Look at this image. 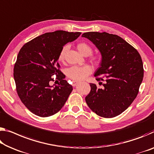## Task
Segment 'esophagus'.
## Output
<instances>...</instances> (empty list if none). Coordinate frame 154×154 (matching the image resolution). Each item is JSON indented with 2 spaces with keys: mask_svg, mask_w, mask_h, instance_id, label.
Here are the masks:
<instances>
[{
  "mask_svg": "<svg viewBox=\"0 0 154 154\" xmlns=\"http://www.w3.org/2000/svg\"><path fill=\"white\" fill-rule=\"evenodd\" d=\"M78 84H79V82H78L73 81V82H72V86L75 87V86H76Z\"/></svg>",
  "mask_w": 154,
  "mask_h": 154,
  "instance_id": "34e87169",
  "label": "esophagus"
}]
</instances>
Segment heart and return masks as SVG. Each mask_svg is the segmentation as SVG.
<instances>
[{
	"label": "heart",
	"mask_w": 154,
	"mask_h": 154,
	"mask_svg": "<svg viewBox=\"0 0 154 154\" xmlns=\"http://www.w3.org/2000/svg\"><path fill=\"white\" fill-rule=\"evenodd\" d=\"M77 48L79 52L82 55L87 56L91 54L92 48L89 44L86 42H80L78 43L77 45ZM68 50V46L66 45L63 46L61 49L59 56H58V60L60 62H64L65 60L66 53ZM98 55H92L91 57V60L94 63H97L99 62ZM92 68L88 65L84 66H72L68 68L66 70V76L69 79L74 80V81H81L88 76L92 73Z\"/></svg>",
	"instance_id": "b5f03b06"
}]
</instances>
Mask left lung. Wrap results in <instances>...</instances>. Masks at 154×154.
I'll return each mask as SVG.
<instances>
[{
	"label": "left lung",
	"instance_id": "left-lung-1",
	"mask_svg": "<svg viewBox=\"0 0 154 154\" xmlns=\"http://www.w3.org/2000/svg\"><path fill=\"white\" fill-rule=\"evenodd\" d=\"M102 55L101 66L94 73L99 88L90 83L86 102L91 110L103 118L121 114L136 99L142 83L144 69L138 51L117 35L106 32H87Z\"/></svg>",
	"mask_w": 154,
	"mask_h": 154
}]
</instances>
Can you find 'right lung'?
Instances as JSON below:
<instances>
[{"label":"right lung","mask_w":154,"mask_h":154,"mask_svg":"<svg viewBox=\"0 0 154 154\" xmlns=\"http://www.w3.org/2000/svg\"><path fill=\"white\" fill-rule=\"evenodd\" d=\"M80 32L56 31L42 34L24 44L19 51L14 68L17 93L29 111L40 117L57 113L71 93L72 87L64 80L58 56L63 46L74 41ZM59 86L52 88V77Z\"/></svg>","instance_id":"1"}]
</instances>
